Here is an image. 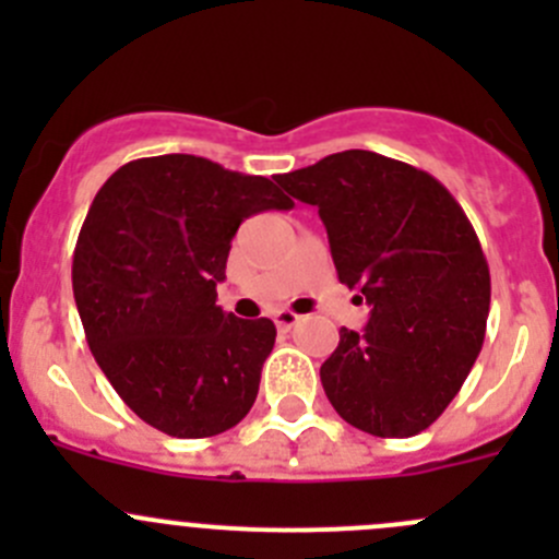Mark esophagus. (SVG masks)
I'll return each instance as SVG.
<instances>
[{"instance_id":"obj_1","label":"esophagus","mask_w":559,"mask_h":559,"mask_svg":"<svg viewBox=\"0 0 559 559\" xmlns=\"http://www.w3.org/2000/svg\"><path fill=\"white\" fill-rule=\"evenodd\" d=\"M273 321H275V326H278V330H284V332H289L292 326L295 324H300L302 321V316L300 313H295V311H275V316H273Z\"/></svg>"}]
</instances>
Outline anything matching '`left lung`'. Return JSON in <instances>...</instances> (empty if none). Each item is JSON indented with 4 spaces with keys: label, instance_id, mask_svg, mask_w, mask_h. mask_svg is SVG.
<instances>
[{
    "label": "left lung",
    "instance_id": "8db88e82",
    "mask_svg": "<svg viewBox=\"0 0 559 559\" xmlns=\"http://www.w3.org/2000/svg\"><path fill=\"white\" fill-rule=\"evenodd\" d=\"M275 183L319 207L337 281L370 306L365 330L341 326L321 365L332 408L370 436H419L465 384L487 332L492 286L476 229L441 180L373 151H341Z\"/></svg>",
    "mask_w": 559,
    "mask_h": 559
}]
</instances>
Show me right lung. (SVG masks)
Listing matches in <instances>:
<instances>
[{
	"mask_svg": "<svg viewBox=\"0 0 559 559\" xmlns=\"http://www.w3.org/2000/svg\"><path fill=\"white\" fill-rule=\"evenodd\" d=\"M295 202L262 175L191 154L134 159L94 197L72 257L88 348L118 397L173 438H211L251 411L270 319L216 306L240 222Z\"/></svg>",
	"mask_w": 559,
	"mask_h": 559,
	"instance_id": "1",
	"label": "right lung"
}]
</instances>
